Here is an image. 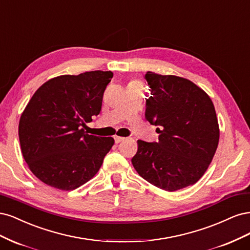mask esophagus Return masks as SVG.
<instances>
[{"mask_svg": "<svg viewBox=\"0 0 250 250\" xmlns=\"http://www.w3.org/2000/svg\"><path fill=\"white\" fill-rule=\"evenodd\" d=\"M114 139H115V142L116 143H119V142H123L125 138H124V137H119V136H115L114 137Z\"/></svg>", "mask_w": 250, "mask_h": 250, "instance_id": "esophagus-1", "label": "esophagus"}]
</instances>
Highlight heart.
<instances>
[{
	"instance_id": "heart-1",
	"label": "heart",
	"mask_w": 250,
	"mask_h": 250,
	"mask_svg": "<svg viewBox=\"0 0 250 250\" xmlns=\"http://www.w3.org/2000/svg\"><path fill=\"white\" fill-rule=\"evenodd\" d=\"M133 84H136V85H138V84H137V83H135V82H134V83H133Z\"/></svg>"
}]
</instances>
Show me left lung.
<instances>
[{"mask_svg":"<svg viewBox=\"0 0 250 250\" xmlns=\"http://www.w3.org/2000/svg\"><path fill=\"white\" fill-rule=\"evenodd\" d=\"M150 96L146 118L161 127L158 142L138 140L132 164L140 176L165 191L194 185L212 162L219 125L210 96L190 80L147 71Z\"/></svg>","mask_w":250,"mask_h":250,"instance_id":"8db88e82","label":"left lung"}]
</instances>
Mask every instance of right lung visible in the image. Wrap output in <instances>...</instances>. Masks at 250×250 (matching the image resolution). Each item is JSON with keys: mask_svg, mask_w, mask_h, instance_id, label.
Masks as SVG:
<instances>
[{"mask_svg": "<svg viewBox=\"0 0 250 250\" xmlns=\"http://www.w3.org/2000/svg\"><path fill=\"white\" fill-rule=\"evenodd\" d=\"M112 71L63 75L40 86L21 115V154L38 180L55 189L79 188L98 173L112 148V137L85 133L100 114Z\"/></svg>", "mask_w": 250, "mask_h": 250, "instance_id": "right-lung-1", "label": "right lung"}]
</instances>
